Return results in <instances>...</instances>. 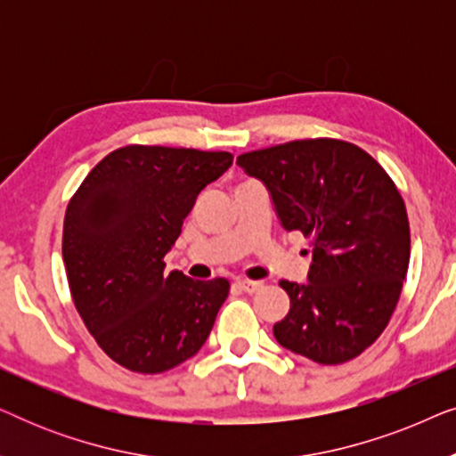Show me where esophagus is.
Listing matches in <instances>:
<instances>
[{
    "mask_svg": "<svg viewBox=\"0 0 456 456\" xmlns=\"http://www.w3.org/2000/svg\"><path fill=\"white\" fill-rule=\"evenodd\" d=\"M236 286H239L242 292H248V295H253V292H257L261 289V282H257V280H239Z\"/></svg>",
    "mask_w": 456,
    "mask_h": 456,
    "instance_id": "34e87169",
    "label": "esophagus"
}]
</instances>
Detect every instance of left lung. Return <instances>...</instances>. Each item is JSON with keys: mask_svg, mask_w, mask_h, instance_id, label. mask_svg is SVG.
<instances>
[{"mask_svg": "<svg viewBox=\"0 0 456 456\" xmlns=\"http://www.w3.org/2000/svg\"><path fill=\"white\" fill-rule=\"evenodd\" d=\"M270 192L284 230L311 236L307 282L280 286L290 309L273 323L280 346L338 365L388 326L407 276V209L384 167L345 141L307 139L236 158Z\"/></svg>", "mask_w": 456, "mask_h": 456, "instance_id": "left-lung-1", "label": "left lung"}]
</instances>
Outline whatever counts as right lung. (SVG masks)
Instances as JSON below:
<instances>
[{
  "mask_svg": "<svg viewBox=\"0 0 456 456\" xmlns=\"http://www.w3.org/2000/svg\"><path fill=\"white\" fill-rule=\"evenodd\" d=\"M226 151L130 145L89 172L68 203L61 255L85 326L116 363L161 373L205 345L228 280L166 273L164 257Z\"/></svg>",
  "mask_w": 456,
  "mask_h": 456,
  "instance_id": "right-lung-1",
  "label": "right lung"
}]
</instances>
